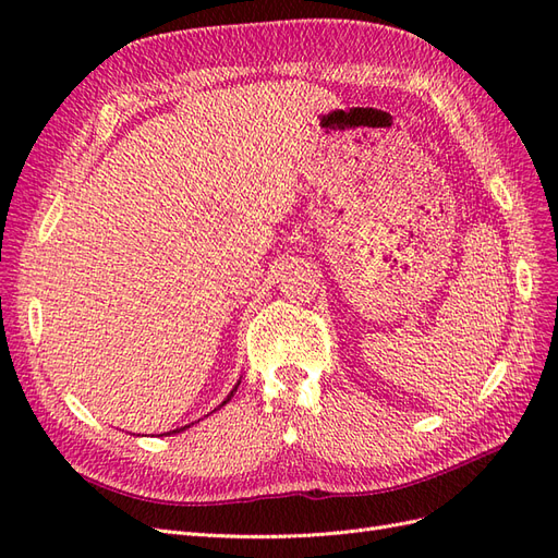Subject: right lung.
I'll use <instances>...</instances> for the list:
<instances>
[{"mask_svg": "<svg viewBox=\"0 0 558 558\" xmlns=\"http://www.w3.org/2000/svg\"><path fill=\"white\" fill-rule=\"evenodd\" d=\"M238 386H240V381H238ZM238 386H234V388H232V391H230V396H228V398H226V400H223L221 404H218V408H223V404H228V402H230V398L234 396V391H238ZM189 426H191V424H189ZM189 426H183V428H177V430H170V433H179V430H185V428H189Z\"/></svg>", "mask_w": 558, "mask_h": 558, "instance_id": "1", "label": "right lung"}]
</instances>
